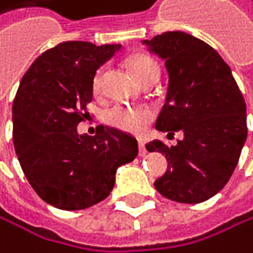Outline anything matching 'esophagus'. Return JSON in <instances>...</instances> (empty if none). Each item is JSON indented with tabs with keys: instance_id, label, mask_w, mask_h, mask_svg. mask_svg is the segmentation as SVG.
<instances>
[{
	"instance_id": "obj_1",
	"label": "esophagus",
	"mask_w": 253,
	"mask_h": 253,
	"mask_svg": "<svg viewBox=\"0 0 253 253\" xmlns=\"http://www.w3.org/2000/svg\"><path fill=\"white\" fill-rule=\"evenodd\" d=\"M138 154H140V157H144V155L148 154V151H146V146H144L143 141L138 143Z\"/></svg>"
}]
</instances>
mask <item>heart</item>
<instances>
[{"mask_svg": "<svg viewBox=\"0 0 253 253\" xmlns=\"http://www.w3.org/2000/svg\"><path fill=\"white\" fill-rule=\"evenodd\" d=\"M129 67L132 73L135 74V78L141 84L146 79L152 78V76L160 74V67L157 60L146 54L133 55L129 60ZM102 85H104V70H98L93 76L91 88L96 94H99L102 91ZM104 120L109 126H112V127L118 129L121 132L140 133L146 126L151 123L152 112L144 107H129V105H124V104H116L105 112Z\"/></svg>", "mask_w": 253, "mask_h": 253, "instance_id": "1", "label": "heart"}]
</instances>
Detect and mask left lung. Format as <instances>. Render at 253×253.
Segmentation results:
<instances>
[{"instance_id": "1", "label": "left lung", "mask_w": 253, "mask_h": 253, "mask_svg": "<svg viewBox=\"0 0 253 253\" xmlns=\"http://www.w3.org/2000/svg\"><path fill=\"white\" fill-rule=\"evenodd\" d=\"M144 43L165 60L169 74L155 127L168 137L183 133L175 146L160 140L146 144L168 160L154 186L174 202H204L224 188L238 165L247 138L244 98L230 67L205 42L175 31Z\"/></svg>"}]
</instances>
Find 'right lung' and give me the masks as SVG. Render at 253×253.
Listing matches in <instances>:
<instances>
[{
  "mask_svg": "<svg viewBox=\"0 0 253 253\" xmlns=\"http://www.w3.org/2000/svg\"><path fill=\"white\" fill-rule=\"evenodd\" d=\"M118 49L59 43L34 60L15 94V152L34 191L55 209L84 210L104 201L116 169L138 154L137 140L115 127L99 126L94 137L78 133L93 99V76Z\"/></svg>",
  "mask_w": 253,
  "mask_h": 253,
  "instance_id": "add662e5",
  "label": "right lung"
}]
</instances>
